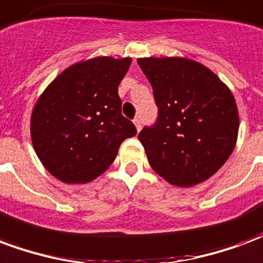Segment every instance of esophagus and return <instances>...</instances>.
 <instances>
[{
    "label": "esophagus",
    "mask_w": 263,
    "mask_h": 263,
    "mask_svg": "<svg viewBox=\"0 0 263 263\" xmlns=\"http://www.w3.org/2000/svg\"><path fill=\"white\" fill-rule=\"evenodd\" d=\"M134 124H135V126H137V131H141V126H142L141 120H139V118H135V120H134Z\"/></svg>",
    "instance_id": "34e87169"
}]
</instances>
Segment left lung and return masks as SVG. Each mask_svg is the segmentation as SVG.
Instances as JSON below:
<instances>
[{
    "mask_svg": "<svg viewBox=\"0 0 263 263\" xmlns=\"http://www.w3.org/2000/svg\"><path fill=\"white\" fill-rule=\"evenodd\" d=\"M138 65L154 88L158 120L139 132L149 165L173 186L207 180L235 148L239 117L231 90L184 58H143Z\"/></svg>",
    "mask_w": 263,
    "mask_h": 263,
    "instance_id": "left-lung-1",
    "label": "left lung"
}]
</instances>
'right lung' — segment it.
<instances>
[{"instance_id": "1", "label": "right lung", "mask_w": 263, "mask_h": 263, "mask_svg": "<svg viewBox=\"0 0 263 263\" xmlns=\"http://www.w3.org/2000/svg\"><path fill=\"white\" fill-rule=\"evenodd\" d=\"M131 58L100 56L63 70L37 98L31 137L46 171L69 184L107 171L137 128L121 114L118 86Z\"/></svg>"}]
</instances>
